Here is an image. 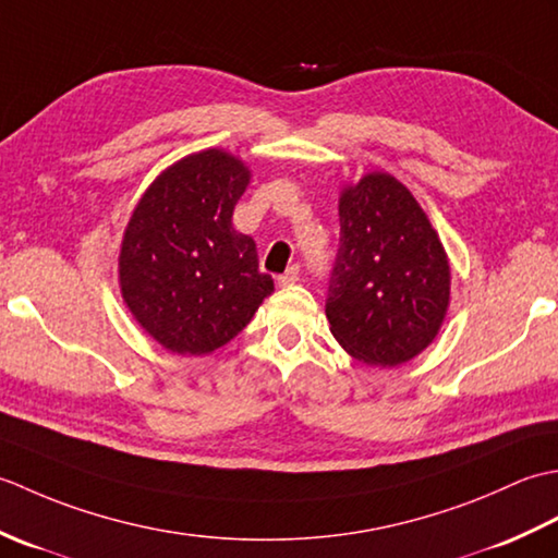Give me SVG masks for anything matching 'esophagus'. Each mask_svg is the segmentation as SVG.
Segmentation results:
<instances>
[{
    "mask_svg": "<svg viewBox=\"0 0 558 558\" xmlns=\"http://www.w3.org/2000/svg\"><path fill=\"white\" fill-rule=\"evenodd\" d=\"M298 280H300V266H290V268L278 278V286L290 288V286H294V282H298Z\"/></svg>",
    "mask_w": 558,
    "mask_h": 558,
    "instance_id": "34e87169",
    "label": "esophagus"
}]
</instances>
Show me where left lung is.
Here are the masks:
<instances>
[{
  "instance_id": "left-lung-1",
  "label": "left lung",
  "mask_w": 558,
  "mask_h": 558,
  "mask_svg": "<svg viewBox=\"0 0 558 558\" xmlns=\"http://www.w3.org/2000/svg\"><path fill=\"white\" fill-rule=\"evenodd\" d=\"M338 216L330 333L362 364H405L436 338L448 312L444 244L410 189L386 172L342 189Z\"/></svg>"
}]
</instances>
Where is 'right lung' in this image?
Here are the masks:
<instances>
[{
	"label": "right lung",
	"mask_w": 558,
	"mask_h": 558,
	"mask_svg": "<svg viewBox=\"0 0 558 558\" xmlns=\"http://www.w3.org/2000/svg\"><path fill=\"white\" fill-rule=\"evenodd\" d=\"M252 180L220 148L192 153L156 177L126 222L120 288L138 326L177 354H208L252 322L272 292L256 242L232 228Z\"/></svg>",
	"instance_id": "right-lung-1"
}]
</instances>
